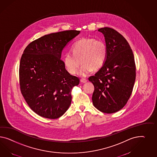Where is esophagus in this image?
Listing matches in <instances>:
<instances>
[{
  "label": "esophagus",
  "instance_id": "obj_1",
  "mask_svg": "<svg viewBox=\"0 0 157 157\" xmlns=\"http://www.w3.org/2000/svg\"><path fill=\"white\" fill-rule=\"evenodd\" d=\"M81 82H82V83H86L87 82V80L86 79L83 78V79H81Z\"/></svg>",
  "mask_w": 157,
  "mask_h": 157
}]
</instances>
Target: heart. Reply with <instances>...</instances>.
I'll return each mask as SVG.
<instances>
[{
	"instance_id": "b5f03b06",
	"label": "heart",
	"mask_w": 157,
	"mask_h": 157,
	"mask_svg": "<svg viewBox=\"0 0 157 157\" xmlns=\"http://www.w3.org/2000/svg\"><path fill=\"white\" fill-rule=\"evenodd\" d=\"M72 52H66L63 56L64 66L68 72L74 74L80 66L78 74L86 76L93 70L101 68L105 63L107 56V47L101 40L83 38L72 45Z\"/></svg>"
}]
</instances>
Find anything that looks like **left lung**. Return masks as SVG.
I'll use <instances>...</instances> for the list:
<instances>
[{
	"label": "left lung",
	"instance_id": "8db88e82",
	"mask_svg": "<svg viewBox=\"0 0 157 157\" xmlns=\"http://www.w3.org/2000/svg\"><path fill=\"white\" fill-rule=\"evenodd\" d=\"M103 34L107 47L105 63L89 81L93 83L94 106L104 113L121 110L132 95L136 81L134 54L126 39L109 27L98 30Z\"/></svg>",
	"mask_w": 157,
	"mask_h": 157
}]
</instances>
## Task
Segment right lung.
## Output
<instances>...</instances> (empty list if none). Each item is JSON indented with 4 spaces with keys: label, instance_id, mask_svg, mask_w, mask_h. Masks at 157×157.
I'll return each mask as SVG.
<instances>
[{
    "label": "right lung",
    "instance_id": "1",
    "mask_svg": "<svg viewBox=\"0 0 157 157\" xmlns=\"http://www.w3.org/2000/svg\"><path fill=\"white\" fill-rule=\"evenodd\" d=\"M80 31L67 30L44 35L26 47L19 66L21 94L31 109L46 118H58L71 105L72 87L79 79L60 59L64 48Z\"/></svg>",
    "mask_w": 157,
    "mask_h": 157
}]
</instances>
